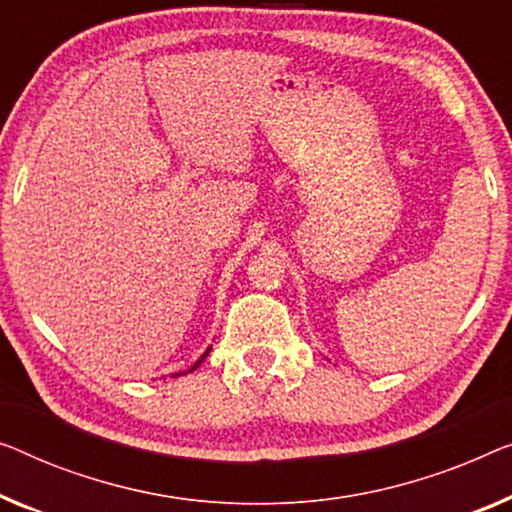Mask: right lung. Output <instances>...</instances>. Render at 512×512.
<instances>
[{"label":"right lung","mask_w":512,"mask_h":512,"mask_svg":"<svg viewBox=\"0 0 512 512\" xmlns=\"http://www.w3.org/2000/svg\"><path fill=\"white\" fill-rule=\"evenodd\" d=\"M209 352H211V347L207 349V352H204L200 358H197V361H195V365H193V368H190V370H186V372H174V375L172 377H181V375H188V372H193L195 368H200V365H202V361H204V358H207L209 356Z\"/></svg>","instance_id":"obj_1"}]
</instances>
